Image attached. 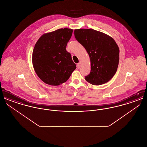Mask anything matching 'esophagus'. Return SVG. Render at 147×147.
I'll use <instances>...</instances> for the list:
<instances>
[{"label":"esophagus","mask_w":147,"mask_h":147,"mask_svg":"<svg viewBox=\"0 0 147 147\" xmlns=\"http://www.w3.org/2000/svg\"><path fill=\"white\" fill-rule=\"evenodd\" d=\"M80 66H81V63H78L77 64V67L78 69H79L80 68Z\"/></svg>","instance_id":"esophagus-1"}]
</instances>
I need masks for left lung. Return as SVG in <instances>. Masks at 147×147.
<instances>
[{"instance_id":"1","label":"left lung","mask_w":147,"mask_h":147,"mask_svg":"<svg viewBox=\"0 0 147 147\" xmlns=\"http://www.w3.org/2000/svg\"><path fill=\"white\" fill-rule=\"evenodd\" d=\"M74 36L86 50L91 62V71L85 79L94 85L108 82L117 70L119 49L109 35L93 29H76Z\"/></svg>"}]
</instances>
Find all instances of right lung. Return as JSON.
Here are the masks:
<instances>
[{
	"label": "right lung",
	"mask_w": 147,
	"mask_h": 147,
	"mask_svg": "<svg viewBox=\"0 0 147 147\" xmlns=\"http://www.w3.org/2000/svg\"><path fill=\"white\" fill-rule=\"evenodd\" d=\"M72 33V29L59 28L43 34L36 43L32 64L37 76L46 84H62L76 69L70 53L66 50Z\"/></svg>",
	"instance_id": "obj_1"
}]
</instances>
